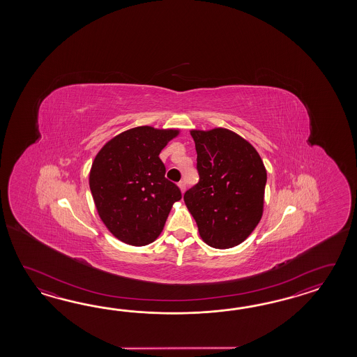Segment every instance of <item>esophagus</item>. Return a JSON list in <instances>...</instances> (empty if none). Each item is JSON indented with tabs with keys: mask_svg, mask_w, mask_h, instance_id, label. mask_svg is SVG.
<instances>
[{
	"mask_svg": "<svg viewBox=\"0 0 357 357\" xmlns=\"http://www.w3.org/2000/svg\"><path fill=\"white\" fill-rule=\"evenodd\" d=\"M178 186H180V189H181L182 192L186 190V182L180 181L178 182Z\"/></svg>",
	"mask_w": 357,
	"mask_h": 357,
	"instance_id": "obj_1",
	"label": "esophagus"
}]
</instances>
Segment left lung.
<instances>
[{
    "label": "left lung",
    "mask_w": 357,
    "mask_h": 357,
    "mask_svg": "<svg viewBox=\"0 0 357 357\" xmlns=\"http://www.w3.org/2000/svg\"><path fill=\"white\" fill-rule=\"evenodd\" d=\"M199 182L183 195L209 246L243 243L263 214L266 171L255 148L227 129L191 131Z\"/></svg>",
    "instance_id": "obj_1"
}]
</instances>
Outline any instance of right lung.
I'll list each match as a JSON object with an SVG mask.
<instances>
[{
	"label": "right lung",
	"instance_id": "add662e5",
	"mask_svg": "<svg viewBox=\"0 0 357 357\" xmlns=\"http://www.w3.org/2000/svg\"><path fill=\"white\" fill-rule=\"evenodd\" d=\"M177 130L140 126L109 140L91 165L89 186L100 220L119 240L153 243L181 190L167 180L160 153Z\"/></svg>",
	"mask_w": 357,
	"mask_h": 357
}]
</instances>
